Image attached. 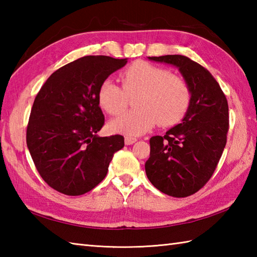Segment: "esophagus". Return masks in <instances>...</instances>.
<instances>
[{
	"mask_svg": "<svg viewBox=\"0 0 257 257\" xmlns=\"http://www.w3.org/2000/svg\"><path fill=\"white\" fill-rule=\"evenodd\" d=\"M136 141H137V138H135V137H130V136H127V137H124V144L127 145V146L135 144Z\"/></svg>",
	"mask_w": 257,
	"mask_h": 257,
	"instance_id": "obj_1",
	"label": "esophagus"
}]
</instances>
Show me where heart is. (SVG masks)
Listing matches in <instances>:
<instances>
[{"label":"heart","instance_id":"1","mask_svg":"<svg viewBox=\"0 0 257 257\" xmlns=\"http://www.w3.org/2000/svg\"><path fill=\"white\" fill-rule=\"evenodd\" d=\"M122 87L111 79L103 80L98 91L102 109L112 116L122 113L128 96L136 97L135 109L110 120L112 133L134 137L149 132L159 123L162 127L177 123L187 112L191 91L185 81L169 70L147 62H136L121 74Z\"/></svg>","mask_w":257,"mask_h":257}]
</instances>
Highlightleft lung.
<instances>
[{
  "mask_svg": "<svg viewBox=\"0 0 257 257\" xmlns=\"http://www.w3.org/2000/svg\"><path fill=\"white\" fill-rule=\"evenodd\" d=\"M149 61L179 69L191 91L181 123L166 135L150 138L145 168L149 181L174 198H185L209 181L226 145L228 106L219 83L209 70L187 56L165 55Z\"/></svg>",
  "mask_w": 257,
  "mask_h": 257,
  "instance_id": "1",
  "label": "left lung"
}]
</instances>
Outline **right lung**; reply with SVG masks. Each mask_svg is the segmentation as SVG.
Here are the masks:
<instances>
[{"label": "right lung", "mask_w": 257, "mask_h": 257, "mask_svg": "<svg viewBox=\"0 0 257 257\" xmlns=\"http://www.w3.org/2000/svg\"><path fill=\"white\" fill-rule=\"evenodd\" d=\"M127 58L85 56L54 72L33 103L26 144L43 180L58 192L80 195L106 177L120 135L99 137L105 118L98 91Z\"/></svg>", "instance_id": "right-lung-1"}]
</instances>
